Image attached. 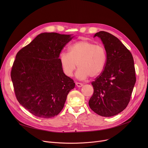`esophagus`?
<instances>
[{
	"mask_svg": "<svg viewBox=\"0 0 148 148\" xmlns=\"http://www.w3.org/2000/svg\"><path fill=\"white\" fill-rule=\"evenodd\" d=\"M75 84H76V86H77V87H82V86H83V84L80 83H77V82H76V83H75Z\"/></svg>",
	"mask_w": 148,
	"mask_h": 148,
	"instance_id": "34e87169",
	"label": "esophagus"
}]
</instances>
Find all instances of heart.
I'll list each match as a JSON object with an SVG mask.
<instances>
[{
    "instance_id": "heart-1",
    "label": "heart",
    "mask_w": 148,
    "mask_h": 148,
    "mask_svg": "<svg viewBox=\"0 0 148 148\" xmlns=\"http://www.w3.org/2000/svg\"><path fill=\"white\" fill-rule=\"evenodd\" d=\"M107 58V52L103 45L82 40L70 45L68 53H61L59 61L64 74L68 77L73 75L78 65L75 77L83 80L89 76L94 78L101 74Z\"/></svg>"
}]
</instances>
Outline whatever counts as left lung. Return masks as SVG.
Segmentation results:
<instances>
[{"mask_svg": "<svg viewBox=\"0 0 148 148\" xmlns=\"http://www.w3.org/2000/svg\"><path fill=\"white\" fill-rule=\"evenodd\" d=\"M101 40L107 52L104 71L92 82L94 94L89 106L95 113L110 117L128 106L136 81L134 59L118 38L100 31L95 34Z\"/></svg>", "mask_w": 148, "mask_h": 148, "instance_id": "1", "label": "left lung"}]
</instances>
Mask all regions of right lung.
Segmentation results:
<instances>
[{
    "label": "right lung",
    "mask_w": 148,
    "mask_h": 148,
    "mask_svg": "<svg viewBox=\"0 0 148 148\" xmlns=\"http://www.w3.org/2000/svg\"><path fill=\"white\" fill-rule=\"evenodd\" d=\"M74 36L42 33L17 54L11 77L19 103L33 115L50 118L64 108L75 87L59 61L60 53Z\"/></svg>",
    "instance_id": "right-lung-1"
}]
</instances>
